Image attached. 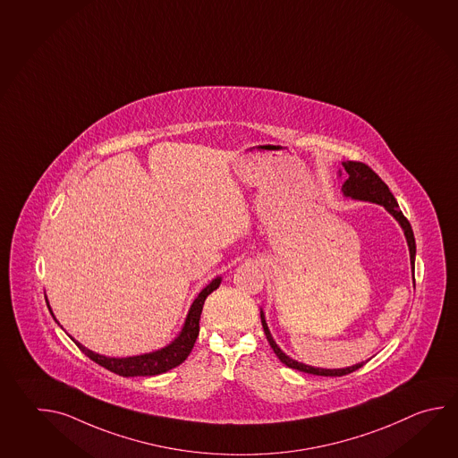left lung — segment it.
<instances>
[{
	"label": "left lung",
	"mask_w": 458,
	"mask_h": 458,
	"mask_svg": "<svg viewBox=\"0 0 458 458\" xmlns=\"http://www.w3.org/2000/svg\"><path fill=\"white\" fill-rule=\"evenodd\" d=\"M343 165H344L345 173H347V179H345L344 186H343L344 196L352 197V199H360V200H370V202H375V204H380V206L385 207V208L400 222L403 230H404V234H406V240H408L411 264H412V271H414V256H416L414 233H412V228H411L408 218L403 215L400 207H398V202H396V199H394V196L390 192L388 186L383 182L382 178L375 173L374 169L370 168L369 165H365V163H360V161H347V163H343ZM261 323L262 327H264V335L267 337L272 351L279 357L280 362L287 365L290 369H295V370L305 372V374L321 375V377H343V375L352 374V372L359 370V369L365 364V362H360V364L352 365V367H347V369H337V370L336 369H333V370H329V369H315V367H310V365L300 364L297 360L290 359L289 355L284 354V352L280 351L279 345L274 343L271 333H269V329H267V325H266V319H264L262 311Z\"/></svg>",
	"instance_id": "1"
}]
</instances>
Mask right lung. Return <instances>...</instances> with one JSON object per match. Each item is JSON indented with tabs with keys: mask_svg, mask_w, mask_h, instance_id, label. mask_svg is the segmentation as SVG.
I'll return each mask as SVG.
<instances>
[{
	"mask_svg": "<svg viewBox=\"0 0 458 458\" xmlns=\"http://www.w3.org/2000/svg\"><path fill=\"white\" fill-rule=\"evenodd\" d=\"M220 285V277L212 280L206 289L199 293V297L194 300L192 307L189 310V315L186 318L184 327L181 331L178 339L169 344L168 347L151 352V354L135 355V357H125V359H114V357H104V355L96 354L93 351L86 349L84 345L76 343L80 351L88 355L93 362L101 365L104 369L111 370L114 374L122 375V377H147V375H159L168 372L171 369L182 364L191 354L192 347L196 344L197 336H199V321H200V313L207 297L218 289ZM50 310V307H48Z\"/></svg>",
	"mask_w": 458,
	"mask_h": 458,
	"instance_id": "right-lung-1",
	"label": "right lung"
}]
</instances>
